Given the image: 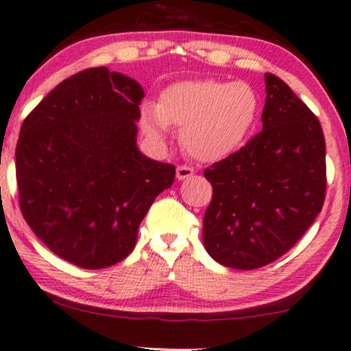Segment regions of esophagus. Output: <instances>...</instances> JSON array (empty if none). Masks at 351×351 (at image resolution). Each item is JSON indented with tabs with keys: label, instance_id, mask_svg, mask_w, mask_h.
Masks as SVG:
<instances>
[{
	"label": "esophagus",
	"instance_id": "esophagus-1",
	"mask_svg": "<svg viewBox=\"0 0 351 351\" xmlns=\"http://www.w3.org/2000/svg\"><path fill=\"white\" fill-rule=\"evenodd\" d=\"M194 172L195 171L191 167V165H179V167H177L176 176L179 180H184V179H189V177L194 176Z\"/></svg>",
	"mask_w": 351,
	"mask_h": 351
}]
</instances>
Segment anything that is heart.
I'll return each mask as SVG.
<instances>
[{"mask_svg":"<svg viewBox=\"0 0 351 351\" xmlns=\"http://www.w3.org/2000/svg\"><path fill=\"white\" fill-rule=\"evenodd\" d=\"M258 97L245 82L182 81L160 94L159 106H143V129L162 141L167 128H180L179 141L194 159L219 160L235 151L254 125Z\"/></svg>","mask_w":351,"mask_h":351,"instance_id":"b5f03b06","label":"heart"}]
</instances>
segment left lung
<instances>
[{
  "mask_svg": "<svg viewBox=\"0 0 351 351\" xmlns=\"http://www.w3.org/2000/svg\"><path fill=\"white\" fill-rule=\"evenodd\" d=\"M265 89L262 131L204 171L212 184L204 245L230 269H261L280 258L325 202L320 121L275 74H265Z\"/></svg>",
  "mask_w": 351,
  "mask_h": 351,
  "instance_id": "obj_1",
  "label": "left lung"
}]
</instances>
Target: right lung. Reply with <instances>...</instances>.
<instances>
[{"mask_svg":"<svg viewBox=\"0 0 351 351\" xmlns=\"http://www.w3.org/2000/svg\"><path fill=\"white\" fill-rule=\"evenodd\" d=\"M144 90L108 68L58 84L19 131L16 182L23 217L51 252L96 270L131 254L137 228L176 167L137 149Z\"/></svg>","mask_w":351,"mask_h":351,"instance_id":"obj_1","label":"right lung"}]
</instances>
